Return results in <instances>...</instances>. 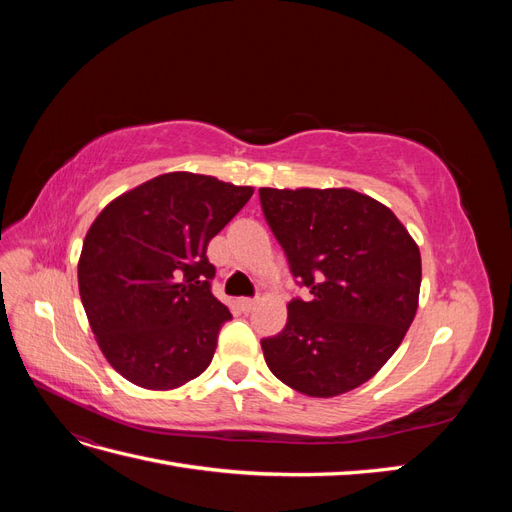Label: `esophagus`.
I'll use <instances>...</instances> for the list:
<instances>
[{"instance_id": "1", "label": "esophagus", "mask_w": 512, "mask_h": 512, "mask_svg": "<svg viewBox=\"0 0 512 512\" xmlns=\"http://www.w3.org/2000/svg\"><path fill=\"white\" fill-rule=\"evenodd\" d=\"M256 301H258V299H250V297L241 299V307H243V312H252V309L256 307Z\"/></svg>"}]
</instances>
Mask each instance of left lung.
<instances>
[{
    "mask_svg": "<svg viewBox=\"0 0 512 512\" xmlns=\"http://www.w3.org/2000/svg\"><path fill=\"white\" fill-rule=\"evenodd\" d=\"M260 207L309 299L288 303L286 327L260 339L290 389L335 397L391 359L416 314L421 252L395 213L354 190L260 188Z\"/></svg>",
    "mask_w": 512,
    "mask_h": 512,
    "instance_id": "left-lung-1",
    "label": "left lung"
}]
</instances>
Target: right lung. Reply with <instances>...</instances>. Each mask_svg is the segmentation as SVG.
Wrapping results in <instances>:
<instances>
[{
    "instance_id": "1",
    "label": "right lung",
    "mask_w": 512,
    "mask_h": 512,
    "mask_svg": "<svg viewBox=\"0 0 512 512\" xmlns=\"http://www.w3.org/2000/svg\"><path fill=\"white\" fill-rule=\"evenodd\" d=\"M254 194L207 175L166 173L121 194L91 224L79 290L106 361L168 391L209 367L228 307L213 297L207 245Z\"/></svg>"
}]
</instances>
